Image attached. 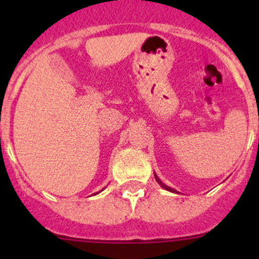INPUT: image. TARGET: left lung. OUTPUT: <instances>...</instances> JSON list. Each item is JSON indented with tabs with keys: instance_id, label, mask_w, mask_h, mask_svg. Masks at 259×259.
<instances>
[{
	"instance_id": "8db88e82",
	"label": "left lung",
	"mask_w": 259,
	"mask_h": 259,
	"mask_svg": "<svg viewBox=\"0 0 259 259\" xmlns=\"http://www.w3.org/2000/svg\"><path fill=\"white\" fill-rule=\"evenodd\" d=\"M154 177H155L156 182H158V183H159V184H160V187H163V188H164V189H165V190H169V192H171V193H178V192H177V190H176V189H173V188L168 187V185H165V184H164V183H161V180L158 178V176H156V174H155V173H154Z\"/></svg>"
}]
</instances>
